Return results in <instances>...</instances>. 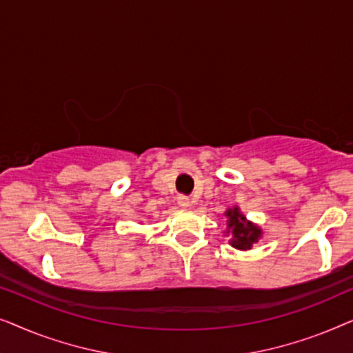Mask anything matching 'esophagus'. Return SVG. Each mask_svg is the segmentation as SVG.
<instances>
[{
	"label": "esophagus",
	"mask_w": 353,
	"mask_h": 353,
	"mask_svg": "<svg viewBox=\"0 0 353 353\" xmlns=\"http://www.w3.org/2000/svg\"><path fill=\"white\" fill-rule=\"evenodd\" d=\"M178 205L183 207V209H186V207H190V205H191L190 197H186V196H178Z\"/></svg>",
	"instance_id": "obj_1"
}]
</instances>
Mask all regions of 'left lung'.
<instances>
[{
	"label": "left lung",
	"mask_w": 353,
	"mask_h": 353,
	"mask_svg": "<svg viewBox=\"0 0 353 353\" xmlns=\"http://www.w3.org/2000/svg\"><path fill=\"white\" fill-rule=\"evenodd\" d=\"M226 216L230 219L228 226L231 231H233V239H231V245H233V248L245 250L250 249V245L254 243H257L262 231H260L255 225L245 221V216L239 214L238 207L226 212Z\"/></svg>",
	"instance_id": "1"
}]
</instances>
